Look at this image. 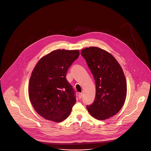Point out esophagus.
I'll use <instances>...</instances> for the list:
<instances>
[{
	"label": "esophagus",
	"instance_id": "1",
	"mask_svg": "<svg viewBox=\"0 0 151 151\" xmlns=\"http://www.w3.org/2000/svg\"><path fill=\"white\" fill-rule=\"evenodd\" d=\"M78 96H79V98L81 99L82 97H83V93H80L78 94Z\"/></svg>",
	"mask_w": 151,
	"mask_h": 151
}]
</instances>
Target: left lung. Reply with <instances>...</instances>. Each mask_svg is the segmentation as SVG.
<instances>
[{
	"instance_id": "1",
	"label": "left lung",
	"mask_w": 151,
	"mask_h": 151,
	"mask_svg": "<svg viewBox=\"0 0 151 151\" xmlns=\"http://www.w3.org/2000/svg\"><path fill=\"white\" fill-rule=\"evenodd\" d=\"M81 54L96 84L95 98L92 105L87 106L88 112L99 120L113 116L123 106L127 95L126 79L121 65L111 54L99 47L85 48Z\"/></svg>"
}]
</instances>
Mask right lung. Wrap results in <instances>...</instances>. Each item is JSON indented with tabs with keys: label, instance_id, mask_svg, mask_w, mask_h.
Instances as JSON below:
<instances>
[{
	"label": "right lung",
	"instance_id": "add662e5",
	"mask_svg": "<svg viewBox=\"0 0 151 151\" xmlns=\"http://www.w3.org/2000/svg\"><path fill=\"white\" fill-rule=\"evenodd\" d=\"M79 56L78 50H56L39 60L29 78L28 95L40 116L59 123L70 114L76 98L65 77Z\"/></svg>",
	"mask_w": 151,
	"mask_h": 151
}]
</instances>
